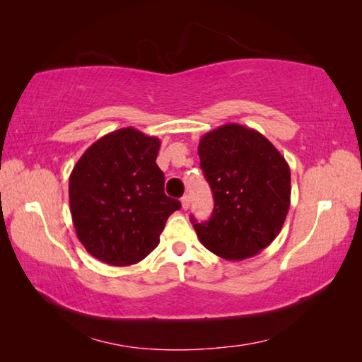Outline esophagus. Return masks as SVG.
I'll return each mask as SVG.
<instances>
[{
  "mask_svg": "<svg viewBox=\"0 0 362 362\" xmlns=\"http://www.w3.org/2000/svg\"><path fill=\"white\" fill-rule=\"evenodd\" d=\"M180 203H182V209H188V207H189V196H183V198L180 199Z\"/></svg>",
  "mask_w": 362,
  "mask_h": 362,
  "instance_id": "esophagus-1",
  "label": "esophagus"
}]
</instances>
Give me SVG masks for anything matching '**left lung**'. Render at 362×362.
Returning <instances> with one entry per match:
<instances>
[{"label":"left lung","instance_id":"8db88e82","mask_svg":"<svg viewBox=\"0 0 362 362\" xmlns=\"http://www.w3.org/2000/svg\"><path fill=\"white\" fill-rule=\"evenodd\" d=\"M198 155L214 193L209 222L192 218L199 241L225 260L257 255L279 235L289 212V164L265 136L236 122L204 134Z\"/></svg>","mask_w":362,"mask_h":362}]
</instances>
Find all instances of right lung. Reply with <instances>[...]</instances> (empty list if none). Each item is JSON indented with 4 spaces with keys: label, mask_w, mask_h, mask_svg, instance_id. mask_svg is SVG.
Instances as JSON below:
<instances>
[{
    "label": "right lung",
    "mask_w": 362,
    "mask_h": 362,
    "mask_svg": "<svg viewBox=\"0 0 362 362\" xmlns=\"http://www.w3.org/2000/svg\"><path fill=\"white\" fill-rule=\"evenodd\" d=\"M158 137L122 127L100 137L78 159L69 180L78 240L97 260L127 267L159 244L166 220L182 204L164 193Z\"/></svg>",
    "instance_id": "obj_1"
}]
</instances>
